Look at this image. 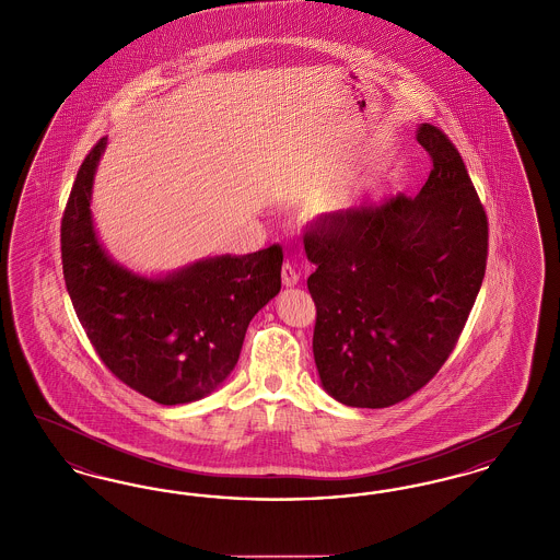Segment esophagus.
Instances as JSON below:
<instances>
[{"mask_svg":"<svg viewBox=\"0 0 560 560\" xmlns=\"http://www.w3.org/2000/svg\"><path fill=\"white\" fill-rule=\"evenodd\" d=\"M281 277H283V285L285 288H293L298 283V279H300V275L295 272V268L290 262H285L283 268H281Z\"/></svg>","mask_w":560,"mask_h":560,"instance_id":"obj_1","label":"esophagus"}]
</instances>
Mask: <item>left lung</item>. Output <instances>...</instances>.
Wrapping results in <instances>:
<instances>
[{"label":"left lung","mask_w":560,"mask_h":560,"mask_svg":"<svg viewBox=\"0 0 560 560\" xmlns=\"http://www.w3.org/2000/svg\"><path fill=\"white\" fill-rule=\"evenodd\" d=\"M416 138L432 160L416 197L325 213L304 235L317 372L348 407H390L427 386L485 277L489 224L466 165L439 128Z\"/></svg>","instance_id":"left-lung-1"}]
</instances>
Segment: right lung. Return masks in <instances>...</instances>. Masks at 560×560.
<instances>
[{
	"label": "right lung",
	"instance_id": "add662e5",
	"mask_svg": "<svg viewBox=\"0 0 560 560\" xmlns=\"http://www.w3.org/2000/svg\"><path fill=\"white\" fill-rule=\"evenodd\" d=\"M107 147L81 163L60 224L67 292L108 372L160 405L203 399L235 370L249 320L281 290V245L215 256L165 277L117 265L96 237L92 185Z\"/></svg>",
	"mask_w": 560,
	"mask_h": 560
}]
</instances>
